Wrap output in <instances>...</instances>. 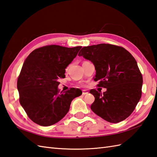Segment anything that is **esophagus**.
<instances>
[{"label": "esophagus", "instance_id": "obj_1", "mask_svg": "<svg viewBox=\"0 0 157 157\" xmlns=\"http://www.w3.org/2000/svg\"><path fill=\"white\" fill-rule=\"evenodd\" d=\"M88 93H89V92L87 91V90H82V95H86V94H88Z\"/></svg>", "mask_w": 157, "mask_h": 157}]
</instances>
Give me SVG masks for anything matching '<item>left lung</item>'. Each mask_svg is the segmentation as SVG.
Masks as SVG:
<instances>
[{
	"instance_id": "8db88e82",
	"label": "left lung",
	"mask_w": 157,
	"mask_h": 157,
	"mask_svg": "<svg viewBox=\"0 0 157 157\" xmlns=\"http://www.w3.org/2000/svg\"><path fill=\"white\" fill-rule=\"evenodd\" d=\"M78 56L93 62L97 86L107 89L103 93L90 90L95 97L90 109L110 123L126 120L142 96L143 79L135 58L124 48L109 44L83 47Z\"/></svg>"
}]
</instances>
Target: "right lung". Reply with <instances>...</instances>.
<instances>
[{"label": "right lung", "instance_id": "right-lung-1", "mask_svg": "<svg viewBox=\"0 0 157 157\" xmlns=\"http://www.w3.org/2000/svg\"><path fill=\"white\" fill-rule=\"evenodd\" d=\"M82 47L48 45L34 50L26 58L17 79L19 102L27 116L42 126L58 122L68 113L71 101L81 95L78 89L59 93V78Z\"/></svg>", "mask_w": 157, "mask_h": 157}]
</instances>
